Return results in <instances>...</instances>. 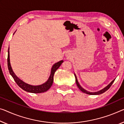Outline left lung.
Returning a JSON list of instances; mask_svg holds the SVG:
<instances>
[{
  "label": "left lung",
  "instance_id": "left-lung-1",
  "mask_svg": "<svg viewBox=\"0 0 124 124\" xmlns=\"http://www.w3.org/2000/svg\"><path fill=\"white\" fill-rule=\"evenodd\" d=\"M75 80H76V83H77V85L78 87H79V89L82 92L84 93H85V94H89V95H100V94H102V93H104V92H105L106 91H107L108 89L110 88V86H111V85L113 84V83H114V81H115V79L113 80V81H112L111 83H110L109 84H108L107 86L105 87V88H104L103 89H102L101 90H100L98 91V92H95V93H91V92H89V91H87L86 90H85L84 89H83V87H82L80 85V84H79V83H78V80H77V77H76L75 74Z\"/></svg>",
  "mask_w": 124,
  "mask_h": 124
}]
</instances>
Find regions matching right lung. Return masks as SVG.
Returning <instances> with one entry per match:
<instances>
[{"label":"right lung","mask_w":124,"mask_h":124,"mask_svg":"<svg viewBox=\"0 0 124 124\" xmlns=\"http://www.w3.org/2000/svg\"><path fill=\"white\" fill-rule=\"evenodd\" d=\"M9 47L8 49V70L9 71V73L10 74V75L12 76V77L14 79V81L16 82L17 85L19 86L20 88H22L23 90L24 91H27V92L31 93H41L46 91L47 90H49L50 88V87L52 85L53 83V79H54V75L55 74V72L56 71V70L60 67L61 64H62V62H63V61L61 60L60 62H59L56 63L53 66L52 68H51V74L49 77V79L47 80V81L43 84L42 85H38V86H33V85H30L29 84H28L25 83H24V81L21 80L20 79L16 77V74L14 73L12 69H11L10 63V59H9Z\"/></svg>","instance_id":"1"}]
</instances>
